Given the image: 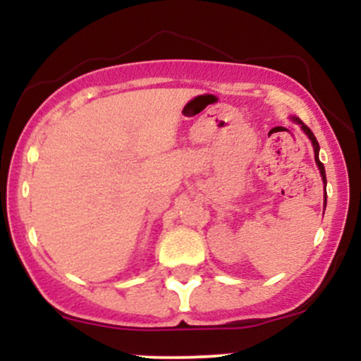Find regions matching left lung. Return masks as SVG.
<instances>
[{
  "mask_svg": "<svg viewBox=\"0 0 361 361\" xmlns=\"http://www.w3.org/2000/svg\"><path fill=\"white\" fill-rule=\"evenodd\" d=\"M292 120L295 123H299L300 126V128L302 130L305 132V135H307V137L310 139V142H312V146H314V157H316V164L319 166V171H321V176H322V181H324L326 183V169H324V164L321 163V161H319V142H317V139H316V135L312 134V130H310V128L305 126L304 122H302L300 118H297V117H292ZM326 195H324V209H326Z\"/></svg>",
  "mask_w": 361,
  "mask_h": 361,
  "instance_id": "obj_1",
  "label": "left lung"
}]
</instances>
